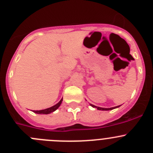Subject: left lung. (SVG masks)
<instances>
[{"mask_svg":"<svg viewBox=\"0 0 153 153\" xmlns=\"http://www.w3.org/2000/svg\"><path fill=\"white\" fill-rule=\"evenodd\" d=\"M90 106L94 108H96V109H98V110H112V109H115V108H118L120 106H115V107H111V108H102V107H99V106H96L91 104H90Z\"/></svg>","mask_w":153,"mask_h":153,"instance_id":"obj_1","label":"left lung"}]
</instances>
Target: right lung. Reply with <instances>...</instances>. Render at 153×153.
<instances>
[{"label":"right lung","instance_id":"obj_1","mask_svg":"<svg viewBox=\"0 0 153 153\" xmlns=\"http://www.w3.org/2000/svg\"><path fill=\"white\" fill-rule=\"evenodd\" d=\"M62 101H63V98H61V101H60L58 104H55V105L51 106V107H49V108H47V109H42V110H33V112H35V113H37V114H46V115H47V114L51 113V112H53L54 111L56 110V109H58L60 106H61V103H62Z\"/></svg>","mask_w":153,"mask_h":153}]
</instances>
